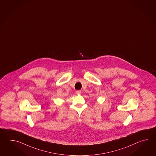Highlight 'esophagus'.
<instances>
[{"instance_id":"34e87169","label":"esophagus","mask_w":156,"mask_h":156,"mask_svg":"<svg viewBox=\"0 0 156 156\" xmlns=\"http://www.w3.org/2000/svg\"><path fill=\"white\" fill-rule=\"evenodd\" d=\"M81 90H77V91H76V93L77 94H81Z\"/></svg>"}]
</instances>
